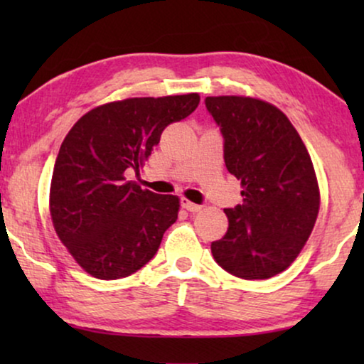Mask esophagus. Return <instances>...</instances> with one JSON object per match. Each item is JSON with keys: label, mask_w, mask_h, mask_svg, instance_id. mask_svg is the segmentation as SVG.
Wrapping results in <instances>:
<instances>
[{"label": "esophagus", "mask_w": 364, "mask_h": 364, "mask_svg": "<svg viewBox=\"0 0 364 364\" xmlns=\"http://www.w3.org/2000/svg\"><path fill=\"white\" fill-rule=\"evenodd\" d=\"M181 203H182V207L186 208V210H188V212H198V210H202V205H198V203L191 202V200H188V198H186V197L181 198Z\"/></svg>", "instance_id": "esophagus-1"}]
</instances>
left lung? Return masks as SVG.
Returning a JSON list of instances; mask_svg holds the SVG:
<instances>
[{
	"mask_svg": "<svg viewBox=\"0 0 364 364\" xmlns=\"http://www.w3.org/2000/svg\"><path fill=\"white\" fill-rule=\"evenodd\" d=\"M205 106L223 136V159L240 181L243 203L225 208L227 233L212 242L223 270L267 280L295 262L320 212V187L300 134L273 104L210 96Z\"/></svg>",
	"mask_w": 364,
	"mask_h": 364,
	"instance_id": "8db88e82",
	"label": "left lung"
}]
</instances>
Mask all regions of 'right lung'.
<instances>
[{"label": "right lung", "mask_w": 364, "mask_h": 364, "mask_svg": "<svg viewBox=\"0 0 364 364\" xmlns=\"http://www.w3.org/2000/svg\"><path fill=\"white\" fill-rule=\"evenodd\" d=\"M198 102L197 92L107 102L84 114L64 137L49 213L59 240L91 277H129L156 255L181 198L141 188L127 172H139L164 129Z\"/></svg>", "instance_id": "add662e5"}]
</instances>
